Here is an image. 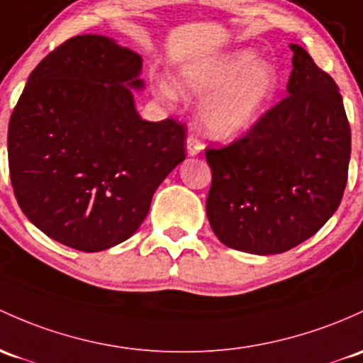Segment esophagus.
<instances>
[{
  "label": "esophagus",
  "instance_id": "34e87169",
  "mask_svg": "<svg viewBox=\"0 0 363 363\" xmlns=\"http://www.w3.org/2000/svg\"><path fill=\"white\" fill-rule=\"evenodd\" d=\"M202 150H204V145H202V143L199 142L196 136L190 135L189 138H186V154H189V155H197V154H201Z\"/></svg>",
  "mask_w": 363,
  "mask_h": 363
}]
</instances>
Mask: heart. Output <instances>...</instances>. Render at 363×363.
Segmentation results:
<instances>
[{
	"label": "heart",
	"instance_id": "heart-1",
	"mask_svg": "<svg viewBox=\"0 0 363 363\" xmlns=\"http://www.w3.org/2000/svg\"><path fill=\"white\" fill-rule=\"evenodd\" d=\"M178 86L186 96L202 99L197 121L204 135L227 142L258 123L279 88V71L270 60L259 58L255 48H237L183 64ZM155 89L164 102L180 96L167 77Z\"/></svg>",
	"mask_w": 363,
	"mask_h": 363
}]
</instances>
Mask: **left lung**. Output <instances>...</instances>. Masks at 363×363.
<instances>
[{
	"label": "left lung",
	"instance_id": "8db88e82",
	"mask_svg": "<svg viewBox=\"0 0 363 363\" xmlns=\"http://www.w3.org/2000/svg\"><path fill=\"white\" fill-rule=\"evenodd\" d=\"M287 95L232 145L206 150L214 235L251 255L286 252L336 213L348 180L352 131L333 77L291 43Z\"/></svg>",
	"mask_w": 363,
	"mask_h": 363
}]
</instances>
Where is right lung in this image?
I'll use <instances>...</instances> for the list:
<instances>
[{
    "instance_id": "1",
    "label": "right lung",
    "mask_w": 363,
    "mask_h": 363,
    "mask_svg": "<svg viewBox=\"0 0 363 363\" xmlns=\"http://www.w3.org/2000/svg\"><path fill=\"white\" fill-rule=\"evenodd\" d=\"M142 57L99 34L71 38L30 72L10 118L9 166L27 220L84 252L138 230L185 161V128L140 118Z\"/></svg>"
}]
</instances>
